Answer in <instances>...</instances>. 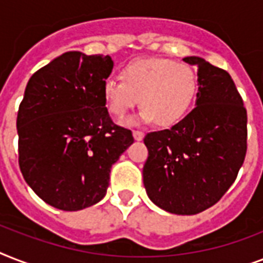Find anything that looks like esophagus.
Segmentation results:
<instances>
[{"label":"esophagus","mask_w":263,"mask_h":263,"mask_svg":"<svg viewBox=\"0 0 263 263\" xmlns=\"http://www.w3.org/2000/svg\"><path fill=\"white\" fill-rule=\"evenodd\" d=\"M144 138V134L142 131H134V139L140 142V140H143Z\"/></svg>","instance_id":"1"}]
</instances>
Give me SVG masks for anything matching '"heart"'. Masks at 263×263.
I'll return each instance as SVG.
<instances>
[{
	"label": "heart",
	"mask_w": 263,
	"mask_h": 263,
	"mask_svg": "<svg viewBox=\"0 0 263 263\" xmlns=\"http://www.w3.org/2000/svg\"><path fill=\"white\" fill-rule=\"evenodd\" d=\"M121 79L109 78L102 83L107 110L123 119L139 102L142 109L128 124L171 125L188 111L195 98L196 75L188 64L166 59H138L120 71Z\"/></svg>",
	"instance_id": "b5f03b06"
}]
</instances>
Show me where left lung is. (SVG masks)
Here are the masks:
<instances>
[{
    "mask_svg": "<svg viewBox=\"0 0 263 263\" xmlns=\"http://www.w3.org/2000/svg\"><path fill=\"white\" fill-rule=\"evenodd\" d=\"M195 65V107L169 129L144 136L143 184L165 212L191 216L221 199L236 179L247 150V111L228 72L204 59Z\"/></svg>",
    "mask_w": 263,
    "mask_h": 263,
    "instance_id": "1",
    "label": "left lung"
}]
</instances>
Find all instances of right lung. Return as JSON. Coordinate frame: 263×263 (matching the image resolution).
<instances>
[{"label": "right lung", "mask_w": 263, "mask_h": 263, "mask_svg": "<svg viewBox=\"0 0 263 263\" xmlns=\"http://www.w3.org/2000/svg\"><path fill=\"white\" fill-rule=\"evenodd\" d=\"M110 55L67 51L27 83L18 106V165L26 183L53 208L76 212L106 195L111 165L134 143L115 125L102 97Z\"/></svg>", "instance_id": "obj_1"}]
</instances>
